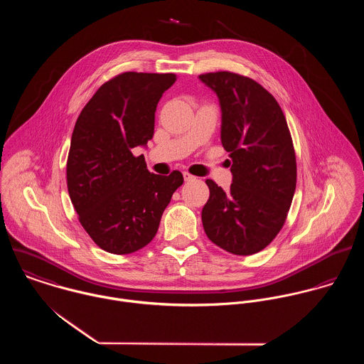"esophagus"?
<instances>
[{
	"mask_svg": "<svg viewBox=\"0 0 364 364\" xmlns=\"http://www.w3.org/2000/svg\"><path fill=\"white\" fill-rule=\"evenodd\" d=\"M183 179H185L186 182H191V181H195L196 176H193V175L189 173V172H183Z\"/></svg>",
	"mask_w": 364,
	"mask_h": 364,
	"instance_id": "esophagus-1",
	"label": "esophagus"
}]
</instances>
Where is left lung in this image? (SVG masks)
Here are the masks:
<instances>
[{
  "mask_svg": "<svg viewBox=\"0 0 364 364\" xmlns=\"http://www.w3.org/2000/svg\"><path fill=\"white\" fill-rule=\"evenodd\" d=\"M199 78L218 97L221 144L232 162L228 192L206 181L203 228L224 251L252 255L274 240L291 206L297 182L291 134L277 101L252 78L230 71Z\"/></svg>",
  "mask_w": 364,
  "mask_h": 364,
  "instance_id": "1",
  "label": "left lung"
}]
</instances>
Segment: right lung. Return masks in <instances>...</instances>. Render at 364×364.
Here are the masks:
<instances>
[{"mask_svg":"<svg viewBox=\"0 0 364 364\" xmlns=\"http://www.w3.org/2000/svg\"><path fill=\"white\" fill-rule=\"evenodd\" d=\"M175 74L123 73L81 110L67 159V188L78 220L106 252L124 255L156 237L165 208L183 183L179 171L151 173L132 150L153 139L156 104Z\"/></svg>","mask_w":364,"mask_h":364,"instance_id":"add662e5","label":"right lung"}]
</instances>
